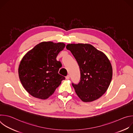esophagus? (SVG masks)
Segmentation results:
<instances>
[{
    "label": "esophagus",
    "instance_id": "obj_1",
    "mask_svg": "<svg viewBox=\"0 0 133 133\" xmlns=\"http://www.w3.org/2000/svg\"><path fill=\"white\" fill-rule=\"evenodd\" d=\"M69 78H70V76H69V75H68L66 77V79H67V80H68V79H69Z\"/></svg>",
    "mask_w": 133,
    "mask_h": 133
}]
</instances>
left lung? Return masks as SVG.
Wrapping results in <instances>:
<instances>
[{
  "instance_id": "left-lung-1",
  "label": "left lung",
  "mask_w": 133,
  "mask_h": 133,
  "mask_svg": "<svg viewBox=\"0 0 133 133\" xmlns=\"http://www.w3.org/2000/svg\"><path fill=\"white\" fill-rule=\"evenodd\" d=\"M78 63L81 81L72 84L75 92L84 102L100 98L107 91L111 81L112 68L106 55L88 44H70L66 46Z\"/></svg>"
}]
</instances>
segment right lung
I'll return each mask as SVG.
<instances>
[{
  "label": "right lung",
  "mask_w": 133,
  "mask_h": 133,
  "mask_svg": "<svg viewBox=\"0 0 133 133\" xmlns=\"http://www.w3.org/2000/svg\"><path fill=\"white\" fill-rule=\"evenodd\" d=\"M65 47L63 43L44 42L36 45L23 57L18 67L19 77L32 96L47 99L65 79L58 74L62 64L56 60Z\"/></svg>",
  "instance_id": "add662e5"
}]
</instances>
